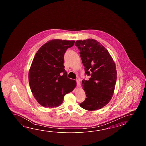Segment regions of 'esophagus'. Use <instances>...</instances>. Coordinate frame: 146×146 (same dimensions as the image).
<instances>
[{"instance_id": "esophagus-1", "label": "esophagus", "mask_w": 146, "mask_h": 146, "mask_svg": "<svg viewBox=\"0 0 146 146\" xmlns=\"http://www.w3.org/2000/svg\"><path fill=\"white\" fill-rule=\"evenodd\" d=\"M76 82H77V87H80L81 84L80 82V81L77 79V80H76Z\"/></svg>"}]
</instances>
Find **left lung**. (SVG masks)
Returning a JSON list of instances; mask_svg holds the SVG:
<instances>
[{
	"instance_id": "1",
	"label": "left lung",
	"mask_w": 146,
	"mask_h": 146,
	"mask_svg": "<svg viewBox=\"0 0 146 146\" xmlns=\"http://www.w3.org/2000/svg\"><path fill=\"white\" fill-rule=\"evenodd\" d=\"M74 45L80 50L85 74L89 80L82 81L86 98L80 104L88 111L102 109L113 95L117 78L115 63L108 50L93 39L77 40Z\"/></svg>"
}]
</instances>
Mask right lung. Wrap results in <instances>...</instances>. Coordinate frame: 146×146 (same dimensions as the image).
<instances>
[{
	"instance_id": "1",
	"label": "right lung",
	"mask_w": 146,
	"mask_h": 146,
	"mask_svg": "<svg viewBox=\"0 0 146 146\" xmlns=\"http://www.w3.org/2000/svg\"><path fill=\"white\" fill-rule=\"evenodd\" d=\"M74 40L54 39L44 44L37 50L29 72L32 93L37 102L44 107L60 106L66 94L71 92L76 81L67 77L64 56Z\"/></svg>"
}]
</instances>
